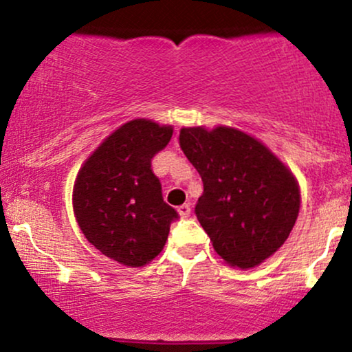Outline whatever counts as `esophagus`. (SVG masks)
<instances>
[{
  "label": "esophagus",
  "mask_w": 352,
  "mask_h": 352,
  "mask_svg": "<svg viewBox=\"0 0 352 352\" xmlns=\"http://www.w3.org/2000/svg\"><path fill=\"white\" fill-rule=\"evenodd\" d=\"M190 212H192V208H190L188 204H184V205H180V207H179V213H180L182 218H188Z\"/></svg>",
  "instance_id": "34e87169"
}]
</instances>
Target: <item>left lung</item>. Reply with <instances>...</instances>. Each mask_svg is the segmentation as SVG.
I'll use <instances>...</instances> for the list:
<instances>
[{
	"mask_svg": "<svg viewBox=\"0 0 352 352\" xmlns=\"http://www.w3.org/2000/svg\"><path fill=\"white\" fill-rule=\"evenodd\" d=\"M180 147L200 173L195 215L215 252L246 270L288 240L300 213L293 173L263 144L232 127H184Z\"/></svg>",
	"mask_w": 352,
	"mask_h": 352,
	"instance_id": "8db88e82",
	"label": "left lung"
}]
</instances>
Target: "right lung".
<instances>
[{"label":"right lung","mask_w":352,"mask_h":352,"mask_svg":"<svg viewBox=\"0 0 352 352\" xmlns=\"http://www.w3.org/2000/svg\"><path fill=\"white\" fill-rule=\"evenodd\" d=\"M173 129L147 119L120 125L84 162L72 207L84 236L117 263L139 268L162 252L179 218L162 197L152 159L167 147Z\"/></svg>","instance_id":"right-lung-1"}]
</instances>
